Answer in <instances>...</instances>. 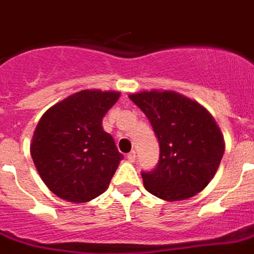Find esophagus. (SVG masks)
Returning a JSON list of instances; mask_svg holds the SVG:
<instances>
[{
    "mask_svg": "<svg viewBox=\"0 0 254 254\" xmlns=\"http://www.w3.org/2000/svg\"><path fill=\"white\" fill-rule=\"evenodd\" d=\"M127 159H128V162L131 163L135 162V159H136V152H135V151H131L129 154H127Z\"/></svg>",
    "mask_w": 254,
    "mask_h": 254,
    "instance_id": "esophagus-1",
    "label": "esophagus"
}]
</instances>
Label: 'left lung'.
<instances>
[{
  "mask_svg": "<svg viewBox=\"0 0 254 254\" xmlns=\"http://www.w3.org/2000/svg\"><path fill=\"white\" fill-rule=\"evenodd\" d=\"M128 98L144 113L160 155L152 171H141L145 190L168 201L201 192L215 176L224 139L207 110L175 91H143Z\"/></svg>",
  "mask_w": 254,
  "mask_h": 254,
  "instance_id": "1",
  "label": "left lung"
}]
</instances>
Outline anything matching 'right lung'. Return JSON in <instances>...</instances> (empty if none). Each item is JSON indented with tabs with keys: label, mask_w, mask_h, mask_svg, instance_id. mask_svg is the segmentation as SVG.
Segmentation results:
<instances>
[{
	"label": "right lung",
	"mask_w": 254,
	"mask_h": 254,
	"mask_svg": "<svg viewBox=\"0 0 254 254\" xmlns=\"http://www.w3.org/2000/svg\"><path fill=\"white\" fill-rule=\"evenodd\" d=\"M119 92L83 90L43 114L30 154L39 176L58 197L86 202L105 192L123 155L102 119Z\"/></svg>",
	"instance_id": "1"
}]
</instances>
